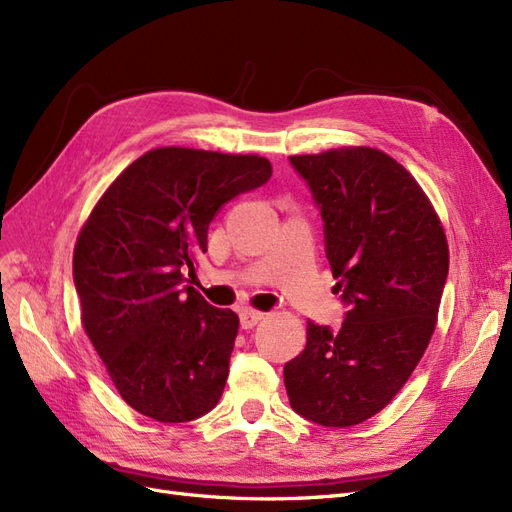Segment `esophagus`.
Masks as SVG:
<instances>
[{"label":"esophagus","mask_w":512,"mask_h":512,"mask_svg":"<svg viewBox=\"0 0 512 512\" xmlns=\"http://www.w3.org/2000/svg\"><path fill=\"white\" fill-rule=\"evenodd\" d=\"M264 315L267 313H262V311H254V309H243L241 311V326L248 330V328H254L258 322H262L264 320Z\"/></svg>","instance_id":"esophagus-1"}]
</instances>
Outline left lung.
I'll use <instances>...</instances> for the list:
<instances>
[{
	"instance_id": "left-lung-1",
	"label": "left lung",
	"mask_w": 512,
	"mask_h": 512,
	"mask_svg": "<svg viewBox=\"0 0 512 512\" xmlns=\"http://www.w3.org/2000/svg\"><path fill=\"white\" fill-rule=\"evenodd\" d=\"M322 209L326 256L349 305L337 334L307 322V345L284 366L292 409L326 428L383 411L432 339L449 273L443 222L390 154L343 146L290 156Z\"/></svg>"
}]
</instances>
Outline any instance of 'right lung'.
I'll return each instance as SVG.
<instances>
[{
  "instance_id": "1",
  "label": "right lung",
  "mask_w": 512,
  "mask_h": 512,
  "mask_svg": "<svg viewBox=\"0 0 512 512\" xmlns=\"http://www.w3.org/2000/svg\"><path fill=\"white\" fill-rule=\"evenodd\" d=\"M258 154L165 146L103 192L74 248L80 320L131 409L163 424L218 404L239 315L184 286L216 211L271 178Z\"/></svg>"
}]
</instances>
